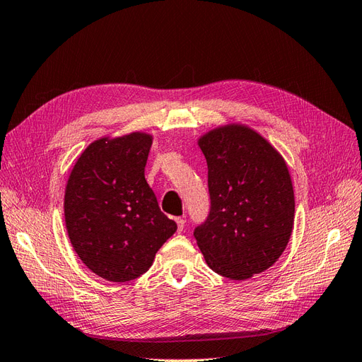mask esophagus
<instances>
[{
  "label": "esophagus",
  "mask_w": 362,
  "mask_h": 362,
  "mask_svg": "<svg viewBox=\"0 0 362 362\" xmlns=\"http://www.w3.org/2000/svg\"><path fill=\"white\" fill-rule=\"evenodd\" d=\"M184 223H185V221L182 217H177V225H178V231L180 233H182V229H184Z\"/></svg>",
  "instance_id": "34e87169"
}]
</instances>
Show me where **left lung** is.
Returning <instances> with one entry per match:
<instances>
[{"mask_svg": "<svg viewBox=\"0 0 362 362\" xmlns=\"http://www.w3.org/2000/svg\"><path fill=\"white\" fill-rule=\"evenodd\" d=\"M198 145L208 166L211 208L194 238L208 267L249 279L275 264L294 225V192L286 160L255 129L228 124Z\"/></svg>", "mask_w": 362, "mask_h": 362, "instance_id": "left-lung-1", "label": "left lung"}]
</instances>
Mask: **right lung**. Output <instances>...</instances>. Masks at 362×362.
<instances>
[{"label":"right lung","mask_w":362,"mask_h":362,"mask_svg":"<svg viewBox=\"0 0 362 362\" xmlns=\"http://www.w3.org/2000/svg\"><path fill=\"white\" fill-rule=\"evenodd\" d=\"M152 136L101 137L74 164L64 190V223L74 250L98 276L136 279L177 231L145 180Z\"/></svg>","instance_id":"1"}]
</instances>
